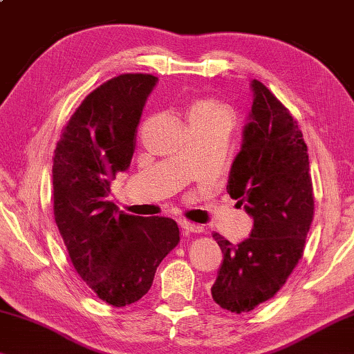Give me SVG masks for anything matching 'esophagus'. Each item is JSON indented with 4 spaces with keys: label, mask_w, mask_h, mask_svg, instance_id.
I'll list each match as a JSON object with an SVG mask.
<instances>
[{
    "label": "esophagus",
    "mask_w": 354,
    "mask_h": 354,
    "mask_svg": "<svg viewBox=\"0 0 354 354\" xmlns=\"http://www.w3.org/2000/svg\"><path fill=\"white\" fill-rule=\"evenodd\" d=\"M178 225H180L182 231H185V232H201L203 231V226L196 225V223H192V221H187V220H180L178 221Z\"/></svg>",
    "instance_id": "34e87169"
}]
</instances>
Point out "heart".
<instances>
[{
    "mask_svg": "<svg viewBox=\"0 0 354 354\" xmlns=\"http://www.w3.org/2000/svg\"><path fill=\"white\" fill-rule=\"evenodd\" d=\"M218 113H226L225 107L220 106L218 102L214 100H196L192 106L188 107V122L203 120V118H209Z\"/></svg>",
    "mask_w": 354,
    "mask_h": 354,
    "instance_id": "obj_1",
    "label": "heart"
}]
</instances>
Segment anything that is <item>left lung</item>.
Listing matches in <instances>:
<instances>
[{"label":"left lung","mask_w":354,"mask_h":354,"mask_svg":"<svg viewBox=\"0 0 354 354\" xmlns=\"http://www.w3.org/2000/svg\"><path fill=\"white\" fill-rule=\"evenodd\" d=\"M250 90L252 111L226 189L253 227L237 245L212 234L223 253L212 297L234 313L250 312L285 285L313 220L308 153L297 122L259 80H252Z\"/></svg>","instance_id":"obj_1"}]
</instances>
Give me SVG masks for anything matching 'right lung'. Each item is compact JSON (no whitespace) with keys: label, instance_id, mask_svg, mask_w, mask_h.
Segmentation results:
<instances>
[{"label":"right lung","instance_id":"obj_1","mask_svg":"<svg viewBox=\"0 0 354 354\" xmlns=\"http://www.w3.org/2000/svg\"><path fill=\"white\" fill-rule=\"evenodd\" d=\"M156 84L150 74L102 84L71 117L53 158V214L69 258L113 307L145 296L156 268L180 242L172 218L123 214L109 198L112 178L131 165L136 128Z\"/></svg>","mask_w":354,"mask_h":354}]
</instances>
